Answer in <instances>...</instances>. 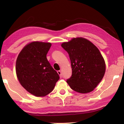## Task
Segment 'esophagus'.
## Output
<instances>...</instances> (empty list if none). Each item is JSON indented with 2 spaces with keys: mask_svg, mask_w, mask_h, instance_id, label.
<instances>
[{
  "mask_svg": "<svg viewBox=\"0 0 124 124\" xmlns=\"http://www.w3.org/2000/svg\"><path fill=\"white\" fill-rule=\"evenodd\" d=\"M57 73L58 74V75H60V77L61 78L62 77V73H61V72L60 70H58L57 71Z\"/></svg>",
  "mask_w": 124,
  "mask_h": 124,
  "instance_id": "34e87169",
  "label": "esophagus"
}]
</instances>
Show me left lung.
I'll return each instance as SVG.
<instances>
[{"mask_svg": "<svg viewBox=\"0 0 124 124\" xmlns=\"http://www.w3.org/2000/svg\"><path fill=\"white\" fill-rule=\"evenodd\" d=\"M61 46L70 56L72 74L67 83L74 91L86 93L93 91L104 77L106 64L99 50L83 38H74Z\"/></svg>", "mask_w": 124, "mask_h": 124, "instance_id": "obj_1", "label": "left lung"}]
</instances>
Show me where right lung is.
<instances>
[{
    "mask_svg": "<svg viewBox=\"0 0 124 124\" xmlns=\"http://www.w3.org/2000/svg\"><path fill=\"white\" fill-rule=\"evenodd\" d=\"M50 43L33 41L25 46L18 54L16 72L23 87L37 97L50 93L59 80V75L46 58Z\"/></svg>",
    "mask_w": 124,
    "mask_h": 124,
    "instance_id": "1",
    "label": "right lung"
}]
</instances>
